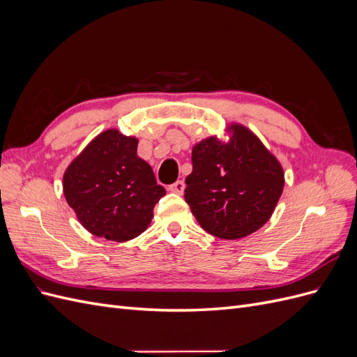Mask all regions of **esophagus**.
I'll return each instance as SVG.
<instances>
[{"label": "esophagus", "mask_w": 357, "mask_h": 357, "mask_svg": "<svg viewBox=\"0 0 357 357\" xmlns=\"http://www.w3.org/2000/svg\"><path fill=\"white\" fill-rule=\"evenodd\" d=\"M185 188H186L185 181H183V180H177L176 183H172V185L169 186V190L174 192V193H178V195H181V193L185 192Z\"/></svg>", "instance_id": "esophagus-1"}]
</instances>
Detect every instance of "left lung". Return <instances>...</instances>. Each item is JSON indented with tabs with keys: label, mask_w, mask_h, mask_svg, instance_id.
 <instances>
[{
	"label": "left lung",
	"mask_w": 357,
	"mask_h": 357,
	"mask_svg": "<svg viewBox=\"0 0 357 357\" xmlns=\"http://www.w3.org/2000/svg\"><path fill=\"white\" fill-rule=\"evenodd\" d=\"M229 142L208 137L192 149L185 199L204 231L238 240L269 220L284 188V172L250 129L228 128Z\"/></svg>",
	"instance_id": "left-lung-1"
}]
</instances>
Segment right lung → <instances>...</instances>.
<instances>
[{
	"instance_id": "1",
	"label": "right lung",
	"mask_w": 357,
	"mask_h": 357,
	"mask_svg": "<svg viewBox=\"0 0 357 357\" xmlns=\"http://www.w3.org/2000/svg\"><path fill=\"white\" fill-rule=\"evenodd\" d=\"M138 139L107 129L83 149L63 174V195L83 228L105 240L135 238L152 222L165 189L137 155Z\"/></svg>"
}]
</instances>
